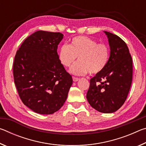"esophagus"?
<instances>
[{
  "instance_id": "obj_1",
  "label": "esophagus",
  "mask_w": 146,
  "mask_h": 146,
  "mask_svg": "<svg viewBox=\"0 0 146 146\" xmlns=\"http://www.w3.org/2000/svg\"><path fill=\"white\" fill-rule=\"evenodd\" d=\"M73 80L74 81V82H77V81L79 80V78H77V77H75V76H73Z\"/></svg>"
}]
</instances>
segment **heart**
Listing matches in <instances>:
<instances>
[{"label": "heart", "mask_w": 146, "mask_h": 146, "mask_svg": "<svg viewBox=\"0 0 146 146\" xmlns=\"http://www.w3.org/2000/svg\"><path fill=\"white\" fill-rule=\"evenodd\" d=\"M59 59L65 67L69 68L78 62L70 71L76 75H84L89 73L95 75L102 72L110 60L108 46L88 36H77L72 38L70 45L64 44L59 51Z\"/></svg>", "instance_id": "b5f03b06"}]
</instances>
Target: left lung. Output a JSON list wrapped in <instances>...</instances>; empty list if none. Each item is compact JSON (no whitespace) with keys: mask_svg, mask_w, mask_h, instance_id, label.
Returning <instances> with one entry per match:
<instances>
[{"mask_svg":"<svg viewBox=\"0 0 146 146\" xmlns=\"http://www.w3.org/2000/svg\"><path fill=\"white\" fill-rule=\"evenodd\" d=\"M110 47L108 63L90 79L86 98L91 106L104 113L115 112L126 100L133 78V62L127 44L119 36L104 31Z\"/></svg>","mask_w":146,"mask_h":146,"instance_id":"left-lung-1","label":"left lung"}]
</instances>
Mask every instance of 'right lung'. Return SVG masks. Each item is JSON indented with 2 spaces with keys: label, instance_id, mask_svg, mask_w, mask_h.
Listing matches in <instances>:
<instances>
[{
  "label": "right lung",
  "instance_id": "add662e5",
  "mask_svg": "<svg viewBox=\"0 0 146 146\" xmlns=\"http://www.w3.org/2000/svg\"><path fill=\"white\" fill-rule=\"evenodd\" d=\"M63 36L58 32H35L15 56L13 77L19 97L24 105L39 114H53L60 110L72 85V76L57 53Z\"/></svg>",
  "mask_w": 146,
  "mask_h": 146
}]
</instances>
